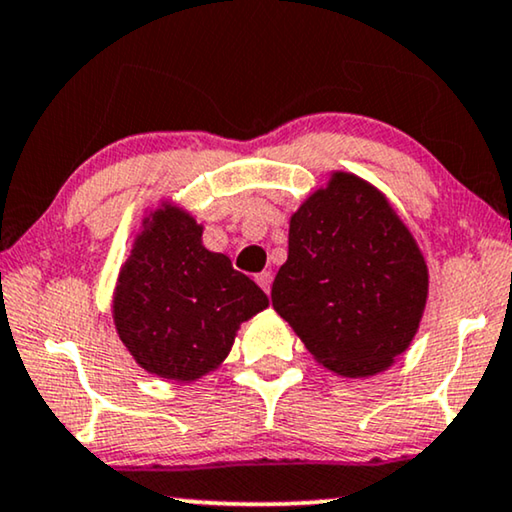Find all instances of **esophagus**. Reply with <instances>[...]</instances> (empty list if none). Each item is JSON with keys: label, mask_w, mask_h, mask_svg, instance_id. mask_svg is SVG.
Wrapping results in <instances>:
<instances>
[{"label": "esophagus", "mask_w": 512, "mask_h": 512, "mask_svg": "<svg viewBox=\"0 0 512 512\" xmlns=\"http://www.w3.org/2000/svg\"><path fill=\"white\" fill-rule=\"evenodd\" d=\"M256 281H258V286H261L265 293H270V286H272V272L270 270L258 272L256 274Z\"/></svg>", "instance_id": "esophagus-1"}]
</instances>
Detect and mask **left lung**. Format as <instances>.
<instances>
[{"label":"left lung","instance_id":"left-lung-1","mask_svg":"<svg viewBox=\"0 0 512 512\" xmlns=\"http://www.w3.org/2000/svg\"><path fill=\"white\" fill-rule=\"evenodd\" d=\"M427 284L425 258L381 191L335 173L291 217L272 307L323 367L360 379L409 348Z\"/></svg>","mask_w":512,"mask_h":512}]
</instances>
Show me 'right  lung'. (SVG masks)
<instances>
[{
  "label": "right lung",
  "instance_id": "1",
  "mask_svg": "<svg viewBox=\"0 0 512 512\" xmlns=\"http://www.w3.org/2000/svg\"><path fill=\"white\" fill-rule=\"evenodd\" d=\"M203 226L164 203L143 221L117 279V335L145 372L196 381L231 351L242 321L270 305L231 258L207 251Z\"/></svg>",
  "mask_w": 512,
  "mask_h": 512
}]
</instances>
